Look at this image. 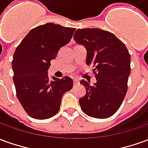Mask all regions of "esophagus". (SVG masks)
I'll return each mask as SVG.
<instances>
[{
    "mask_svg": "<svg viewBox=\"0 0 148 148\" xmlns=\"http://www.w3.org/2000/svg\"><path fill=\"white\" fill-rule=\"evenodd\" d=\"M79 83V80H77V79H74V85H77Z\"/></svg>",
    "mask_w": 148,
    "mask_h": 148,
    "instance_id": "1",
    "label": "esophagus"
}]
</instances>
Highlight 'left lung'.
<instances>
[{
    "mask_svg": "<svg viewBox=\"0 0 148 148\" xmlns=\"http://www.w3.org/2000/svg\"><path fill=\"white\" fill-rule=\"evenodd\" d=\"M74 42L86 49L87 65H93L96 82L82 79L86 95L79 104L86 114L96 119L112 116L120 107L127 90L131 55L115 35L100 29H78Z\"/></svg>",
    "mask_w": 148,
    "mask_h": 148,
    "instance_id": "obj_1",
    "label": "left lung"
}]
</instances>
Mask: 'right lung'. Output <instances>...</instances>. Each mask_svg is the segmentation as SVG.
Instances as JSON below:
<instances>
[{
	"instance_id": "obj_1",
	"label": "right lung",
	"mask_w": 148,
	"mask_h": 148,
	"mask_svg": "<svg viewBox=\"0 0 148 148\" xmlns=\"http://www.w3.org/2000/svg\"><path fill=\"white\" fill-rule=\"evenodd\" d=\"M74 31L53 23L39 25L29 32L14 52L12 67L16 97L34 119L54 116L63 95L73 87L70 77L49 80L48 69L60 48L71 42Z\"/></svg>"
}]
</instances>
